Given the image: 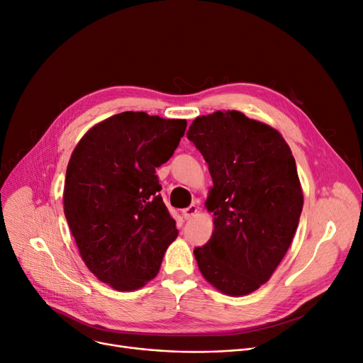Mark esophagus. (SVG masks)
<instances>
[{"label": "esophagus", "instance_id": "1", "mask_svg": "<svg viewBox=\"0 0 363 363\" xmlns=\"http://www.w3.org/2000/svg\"><path fill=\"white\" fill-rule=\"evenodd\" d=\"M199 212V207H197V204H191V206H188L186 208H184L182 211V215H184V218L185 219H191L193 216H196V213Z\"/></svg>", "mask_w": 363, "mask_h": 363}]
</instances>
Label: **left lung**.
<instances>
[{
    "label": "left lung",
    "instance_id": "obj_1",
    "mask_svg": "<svg viewBox=\"0 0 363 363\" xmlns=\"http://www.w3.org/2000/svg\"><path fill=\"white\" fill-rule=\"evenodd\" d=\"M186 138L213 179L206 207L215 230L194 249L199 269L223 294H250L287 253L301 215L291 150L277 129L237 110L197 118Z\"/></svg>",
    "mask_w": 363,
    "mask_h": 363
}]
</instances>
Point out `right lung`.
I'll list each match as a JSON object with an SVG mask.
<instances>
[{
    "instance_id": "1",
    "label": "right lung",
    "mask_w": 363,
    "mask_h": 363,
    "mask_svg": "<svg viewBox=\"0 0 363 363\" xmlns=\"http://www.w3.org/2000/svg\"><path fill=\"white\" fill-rule=\"evenodd\" d=\"M184 119L123 111L92 126L73 150L65 216L86 268L118 291L155 278L178 237L156 167L179 145Z\"/></svg>"
}]
</instances>
